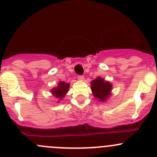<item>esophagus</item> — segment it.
I'll return each instance as SVG.
<instances>
[{
	"label": "esophagus",
	"instance_id": "obj_1",
	"mask_svg": "<svg viewBox=\"0 0 157 157\" xmlns=\"http://www.w3.org/2000/svg\"><path fill=\"white\" fill-rule=\"evenodd\" d=\"M77 79H78L79 80H80V81H83V80H84V77H83V75H78L77 76Z\"/></svg>",
	"mask_w": 157,
	"mask_h": 157
}]
</instances>
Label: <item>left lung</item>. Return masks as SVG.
<instances>
[{"label": "left lung", "instance_id": "obj_1", "mask_svg": "<svg viewBox=\"0 0 157 157\" xmlns=\"http://www.w3.org/2000/svg\"><path fill=\"white\" fill-rule=\"evenodd\" d=\"M91 90L93 94L99 101L104 102L110 96L112 85L103 78L97 77L91 81Z\"/></svg>", "mask_w": 157, "mask_h": 157}]
</instances>
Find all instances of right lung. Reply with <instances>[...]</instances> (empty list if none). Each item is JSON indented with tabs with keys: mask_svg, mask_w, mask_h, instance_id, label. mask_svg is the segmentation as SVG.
I'll return each instance as SVG.
<instances>
[{
	"mask_svg": "<svg viewBox=\"0 0 157 157\" xmlns=\"http://www.w3.org/2000/svg\"><path fill=\"white\" fill-rule=\"evenodd\" d=\"M69 87V83H67L66 82L64 81H60L58 83V86L57 87L52 89V93L58 99H62V98H64L66 93L68 92Z\"/></svg>",
	"mask_w": 157,
	"mask_h": 157,
	"instance_id": "right-lung-1",
	"label": "right lung"
}]
</instances>
